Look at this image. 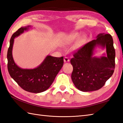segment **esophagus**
I'll return each instance as SVG.
<instances>
[{
  "label": "esophagus",
  "mask_w": 123,
  "mask_h": 123,
  "mask_svg": "<svg viewBox=\"0 0 123 123\" xmlns=\"http://www.w3.org/2000/svg\"><path fill=\"white\" fill-rule=\"evenodd\" d=\"M64 62H69V58H68V57H65L64 58Z\"/></svg>",
  "instance_id": "34e87169"
}]
</instances>
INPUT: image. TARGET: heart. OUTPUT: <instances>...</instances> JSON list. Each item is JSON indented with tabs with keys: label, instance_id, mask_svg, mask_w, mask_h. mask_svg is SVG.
<instances>
[{
	"label": "heart",
	"instance_id": "b5f03b06",
	"mask_svg": "<svg viewBox=\"0 0 123 123\" xmlns=\"http://www.w3.org/2000/svg\"><path fill=\"white\" fill-rule=\"evenodd\" d=\"M80 34L79 32H74V33L70 34L68 35V36L65 37L64 40V42L67 44H71L73 43H74V42L80 37ZM86 36H82V37H80L74 44V49L78 50L81 49V48L83 46V45L86 43Z\"/></svg>",
	"mask_w": 123,
	"mask_h": 123
}]
</instances>
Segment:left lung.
<instances>
[{
	"mask_svg": "<svg viewBox=\"0 0 123 123\" xmlns=\"http://www.w3.org/2000/svg\"><path fill=\"white\" fill-rule=\"evenodd\" d=\"M96 37L79 49L71 59L73 67L72 81L76 88L83 92L101 88L114 72L115 50L111 36L100 33ZM97 46L106 48L107 56L93 57Z\"/></svg>",
	"mask_w": 123,
	"mask_h": 123,
	"instance_id": "left-lung-1",
	"label": "left lung"
}]
</instances>
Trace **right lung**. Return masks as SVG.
<instances>
[{
	"instance_id": "1",
	"label": "right lung",
	"mask_w": 123,
	"mask_h": 123,
	"mask_svg": "<svg viewBox=\"0 0 123 123\" xmlns=\"http://www.w3.org/2000/svg\"><path fill=\"white\" fill-rule=\"evenodd\" d=\"M31 26L21 27L12 35L7 51V67L9 74L19 86L32 93H40L46 91L53 83L64 64L63 57H55L47 56L42 63L33 69H23L15 62L12 55L14 39Z\"/></svg>"
}]
</instances>
